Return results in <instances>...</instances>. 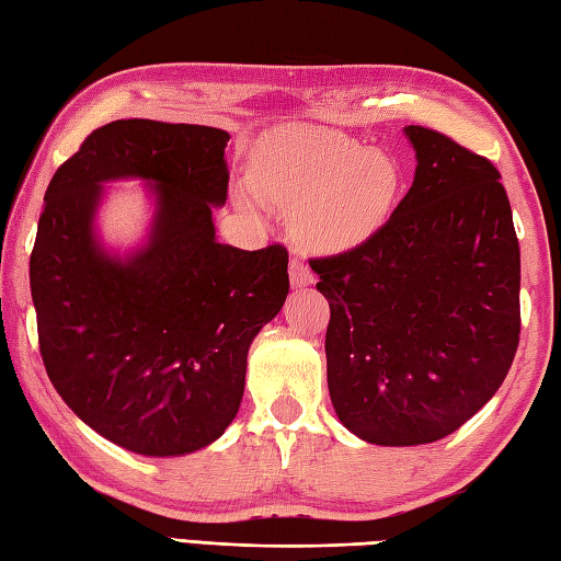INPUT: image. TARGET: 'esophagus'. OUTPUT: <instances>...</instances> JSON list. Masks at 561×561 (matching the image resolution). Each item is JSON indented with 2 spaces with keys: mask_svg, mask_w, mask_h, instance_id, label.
Listing matches in <instances>:
<instances>
[{
  "mask_svg": "<svg viewBox=\"0 0 561 561\" xmlns=\"http://www.w3.org/2000/svg\"><path fill=\"white\" fill-rule=\"evenodd\" d=\"M290 283H293V288H305V285H312L314 283L312 268L307 266L302 259H297V256L290 261Z\"/></svg>",
  "mask_w": 561,
  "mask_h": 561,
  "instance_id": "1",
  "label": "esophagus"
}]
</instances>
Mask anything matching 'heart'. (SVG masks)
<instances>
[{"label":"heart","mask_w":561,"mask_h":561,"mask_svg":"<svg viewBox=\"0 0 561 561\" xmlns=\"http://www.w3.org/2000/svg\"><path fill=\"white\" fill-rule=\"evenodd\" d=\"M251 186L237 191L247 208L259 196L295 208V232L322 251L363 244L385 225L402 186L392 157L341 133L290 125L266 137L251 159Z\"/></svg>","instance_id":"heart-1"}]
</instances>
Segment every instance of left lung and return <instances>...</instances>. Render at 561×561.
<instances>
[{
  "label": "left lung",
  "instance_id": "left-lung-1",
  "mask_svg": "<svg viewBox=\"0 0 561 561\" xmlns=\"http://www.w3.org/2000/svg\"><path fill=\"white\" fill-rule=\"evenodd\" d=\"M404 133L416 174L390 220L310 259L331 310V404L375 445L450 436L496 394L520 339V249L499 169L438 130Z\"/></svg>",
  "mask_w": 561,
  "mask_h": 561
}]
</instances>
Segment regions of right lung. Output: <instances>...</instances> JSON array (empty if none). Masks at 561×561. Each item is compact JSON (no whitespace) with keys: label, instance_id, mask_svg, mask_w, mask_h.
<instances>
[{"label":"right lung","instance_id":"right-lung-1","mask_svg":"<svg viewBox=\"0 0 561 561\" xmlns=\"http://www.w3.org/2000/svg\"><path fill=\"white\" fill-rule=\"evenodd\" d=\"M227 140L208 125L113 121L45 191L31 251L43 365L87 426L137 455H186L222 436L251 341L290 288L285 247L215 239ZM116 178L152 180L158 198L148 244L125 260L93 234L100 184Z\"/></svg>","mask_w":561,"mask_h":561}]
</instances>
